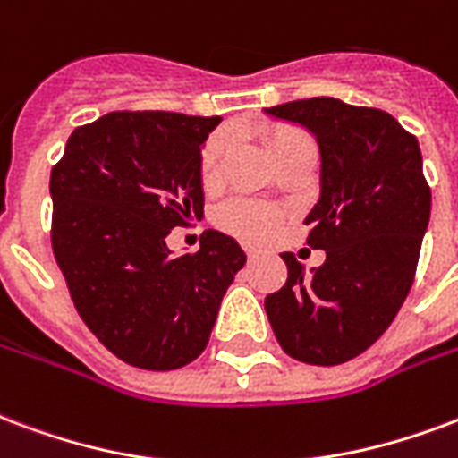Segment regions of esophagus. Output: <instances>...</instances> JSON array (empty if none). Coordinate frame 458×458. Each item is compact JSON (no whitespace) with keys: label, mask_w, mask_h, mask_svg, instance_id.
I'll return each instance as SVG.
<instances>
[{"label":"esophagus","mask_w":458,"mask_h":458,"mask_svg":"<svg viewBox=\"0 0 458 458\" xmlns=\"http://www.w3.org/2000/svg\"><path fill=\"white\" fill-rule=\"evenodd\" d=\"M245 255L247 259H255V257H259V250L257 247H245Z\"/></svg>","instance_id":"esophagus-1"}]
</instances>
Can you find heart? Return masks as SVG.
<instances>
[{
    "instance_id": "obj_1",
    "label": "heart",
    "mask_w": 458,
    "mask_h": 458,
    "mask_svg": "<svg viewBox=\"0 0 458 458\" xmlns=\"http://www.w3.org/2000/svg\"><path fill=\"white\" fill-rule=\"evenodd\" d=\"M264 140L272 148L274 157H279L281 152L289 150L293 145L310 140L306 133H301L296 128L286 125H269L264 128ZM230 138L225 133L213 135L206 143L199 162V177H201L203 189H218L225 177V162H228ZM218 223L230 233H235L245 240H267L272 238L279 225V213L269 206L250 201H233L218 213Z\"/></svg>"
}]
</instances>
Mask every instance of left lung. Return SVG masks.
<instances>
[{
	"instance_id": "left-lung-1",
	"label": "left lung",
	"mask_w": 458,
	"mask_h": 458,
	"mask_svg": "<svg viewBox=\"0 0 458 458\" xmlns=\"http://www.w3.org/2000/svg\"><path fill=\"white\" fill-rule=\"evenodd\" d=\"M315 135L320 199L306 216L308 245L325 262L306 267L284 252L289 279L264 298L289 357L335 367L388 330L408 296L429 223L432 191L418 138L381 108L315 97L264 108Z\"/></svg>"
}]
</instances>
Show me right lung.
Wrapping results in <instances>:
<instances>
[{"label": "right lung", "instance_id": "1", "mask_svg": "<svg viewBox=\"0 0 458 458\" xmlns=\"http://www.w3.org/2000/svg\"><path fill=\"white\" fill-rule=\"evenodd\" d=\"M218 116L111 111L74 128L50 172L53 252L74 308L125 364L169 371L208 344L242 247L206 230L174 257L172 228L203 216L201 148Z\"/></svg>", "mask_w": 458, "mask_h": 458}]
</instances>
